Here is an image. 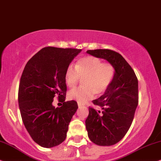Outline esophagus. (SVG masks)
<instances>
[{
	"mask_svg": "<svg viewBox=\"0 0 161 161\" xmlns=\"http://www.w3.org/2000/svg\"><path fill=\"white\" fill-rule=\"evenodd\" d=\"M84 105V104H82V103H79V102H78V106L79 107V108H80V107H82V106H83Z\"/></svg>",
	"mask_w": 161,
	"mask_h": 161,
	"instance_id": "esophagus-1",
	"label": "esophagus"
}]
</instances>
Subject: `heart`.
<instances>
[{"label":"heart","mask_w":161,"mask_h":161,"mask_svg":"<svg viewBox=\"0 0 161 161\" xmlns=\"http://www.w3.org/2000/svg\"><path fill=\"white\" fill-rule=\"evenodd\" d=\"M115 76V67L110 63H102L97 57L87 56L78 61L76 67L70 64L65 74V84L74 89L83 79V87L68 93L70 99L85 104L94 94L100 96L105 92Z\"/></svg>","instance_id":"obj_1"}]
</instances>
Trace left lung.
<instances>
[{"mask_svg":"<svg viewBox=\"0 0 161 161\" xmlns=\"http://www.w3.org/2000/svg\"><path fill=\"white\" fill-rule=\"evenodd\" d=\"M87 53L106 59L115 67V76L110 87L102 96L93 101L102 110L90 107L85 121L92 142L98 146L114 145L124 138L133 121L138 104V79L131 66L118 52L96 49Z\"/></svg>","mask_w":161,"mask_h":161,"instance_id":"8db88e82","label":"left lung"}]
</instances>
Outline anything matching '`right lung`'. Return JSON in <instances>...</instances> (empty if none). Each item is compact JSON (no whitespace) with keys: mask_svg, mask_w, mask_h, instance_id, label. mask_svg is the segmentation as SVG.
<instances>
[{"mask_svg":"<svg viewBox=\"0 0 161 161\" xmlns=\"http://www.w3.org/2000/svg\"><path fill=\"white\" fill-rule=\"evenodd\" d=\"M82 49L46 47L28 61L21 76L18 103L25 129L34 142L45 148L58 146L65 140L68 125L78 105L65 102L68 66ZM58 95L63 106L56 108Z\"/></svg>","mask_w":161,"mask_h":161,"instance_id":"1","label":"right lung"}]
</instances>
